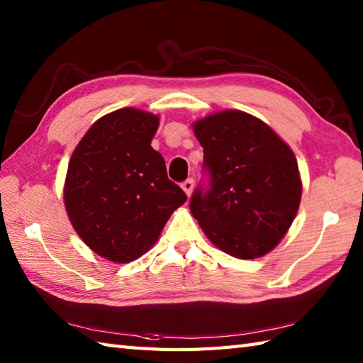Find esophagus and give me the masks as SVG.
Masks as SVG:
<instances>
[{"mask_svg":"<svg viewBox=\"0 0 363 363\" xmlns=\"http://www.w3.org/2000/svg\"><path fill=\"white\" fill-rule=\"evenodd\" d=\"M194 186H195V181L194 179H186V181L181 184V187H182L184 191H186L187 196L191 195V191H194Z\"/></svg>","mask_w":363,"mask_h":363,"instance_id":"obj_1","label":"esophagus"}]
</instances>
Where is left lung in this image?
Masks as SVG:
<instances>
[{"instance_id": "1", "label": "left lung", "mask_w": 363, "mask_h": 363, "mask_svg": "<svg viewBox=\"0 0 363 363\" xmlns=\"http://www.w3.org/2000/svg\"><path fill=\"white\" fill-rule=\"evenodd\" d=\"M194 133L211 177L190 199L195 220L229 256H265L296 217L303 184L295 154L267 123L242 111L198 120Z\"/></svg>"}]
</instances>
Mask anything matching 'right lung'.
<instances>
[{
    "mask_svg": "<svg viewBox=\"0 0 363 363\" xmlns=\"http://www.w3.org/2000/svg\"><path fill=\"white\" fill-rule=\"evenodd\" d=\"M159 117L125 107L96 120L68 164L64 203L89 248L117 264L148 251L187 195L151 140Z\"/></svg>",
    "mask_w": 363,
    "mask_h": 363,
    "instance_id": "right-lung-1",
    "label": "right lung"
}]
</instances>
